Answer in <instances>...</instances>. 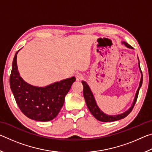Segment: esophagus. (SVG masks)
<instances>
[{"label": "esophagus", "instance_id": "obj_1", "mask_svg": "<svg viewBox=\"0 0 152 152\" xmlns=\"http://www.w3.org/2000/svg\"><path fill=\"white\" fill-rule=\"evenodd\" d=\"M75 77H76V80H80L83 79V76H82V74H80V73L76 74Z\"/></svg>", "mask_w": 152, "mask_h": 152}]
</instances>
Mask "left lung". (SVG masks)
I'll return each mask as SVG.
<instances>
[{
    "mask_svg": "<svg viewBox=\"0 0 152 152\" xmlns=\"http://www.w3.org/2000/svg\"><path fill=\"white\" fill-rule=\"evenodd\" d=\"M121 43L122 44H124L127 48L133 49L132 46H131L130 45H129L127 42H121ZM137 58H138V57H137ZM138 61H139V68H140V71L141 72V80L140 82V85H139L137 91V92H136L135 96L134 98V100H133L132 105L127 110H126L125 112L121 113V114L116 115H107V114H106V113L102 112V110L100 109L99 106L97 105L96 100H95L94 96L93 95V93H92V92L91 91V89L90 88L88 84H87L85 81H82V85H83V87H84L83 94H84V99H85L86 105L88 108V110H90V112L91 113V114L93 115V116L96 118L97 120H99V121H102V122L115 121H118V120L124 119V118L127 117V115L131 113V111H132L133 107H134V105L135 104L136 101H137L139 91H140V89L141 87V85H142V82H143L142 72H141V68H140V60H139V58H138Z\"/></svg>",
    "mask_w": 152,
    "mask_h": 152,
    "instance_id": "left-lung-1",
    "label": "left lung"
}]
</instances>
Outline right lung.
Returning a JSON list of instances; mask_svg holds the SVG:
<instances>
[{
    "label": "right lung",
    "mask_w": 152,
    "mask_h": 152,
    "mask_svg": "<svg viewBox=\"0 0 152 152\" xmlns=\"http://www.w3.org/2000/svg\"><path fill=\"white\" fill-rule=\"evenodd\" d=\"M15 53L10 76V86L20 110L31 119L49 121L61 110L65 96L76 81L74 76L56 82L45 87L33 86L20 76Z\"/></svg>",
    "instance_id": "obj_1"
}]
</instances>
